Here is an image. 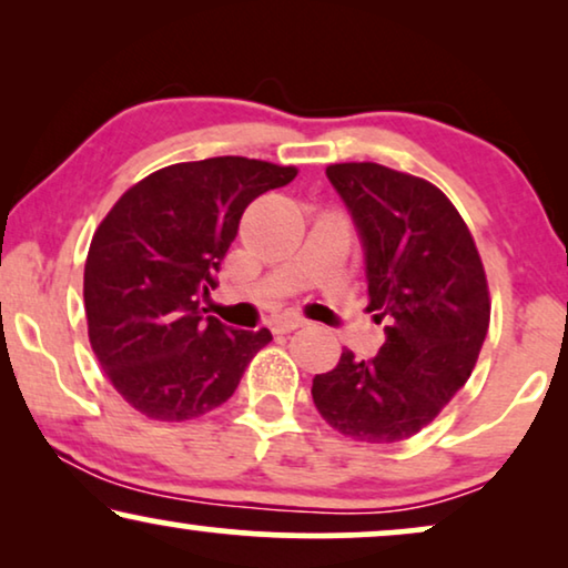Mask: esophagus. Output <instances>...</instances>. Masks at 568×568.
Segmentation results:
<instances>
[{
    "mask_svg": "<svg viewBox=\"0 0 568 568\" xmlns=\"http://www.w3.org/2000/svg\"><path fill=\"white\" fill-rule=\"evenodd\" d=\"M302 325H307L305 317L300 315H286V317H278V321L274 323V333H292L302 328Z\"/></svg>",
    "mask_w": 568,
    "mask_h": 568,
    "instance_id": "esophagus-1",
    "label": "esophagus"
}]
</instances>
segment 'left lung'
Wrapping results in <instances>:
<instances>
[{
	"mask_svg": "<svg viewBox=\"0 0 568 568\" xmlns=\"http://www.w3.org/2000/svg\"><path fill=\"white\" fill-rule=\"evenodd\" d=\"M364 251L369 313L385 323L375 359L341 362L313 377V400L333 429L359 442L422 432L468 383L491 302L463 216L437 185L377 162L325 170Z\"/></svg>",
	"mask_w": 568,
	"mask_h": 568,
	"instance_id": "1",
	"label": "left lung"
}]
</instances>
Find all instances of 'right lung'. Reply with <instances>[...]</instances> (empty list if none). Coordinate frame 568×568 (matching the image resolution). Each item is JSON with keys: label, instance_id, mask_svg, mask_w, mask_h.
Instances as JSON below:
<instances>
[{"label": "right lung", "instance_id": "obj_1", "mask_svg": "<svg viewBox=\"0 0 568 568\" xmlns=\"http://www.w3.org/2000/svg\"><path fill=\"white\" fill-rule=\"evenodd\" d=\"M297 170L247 158L162 168L115 201L84 263L92 352L121 398L158 422L222 406L271 331H235L201 300L237 237L240 216Z\"/></svg>", "mask_w": 568, "mask_h": 568}]
</instances>
